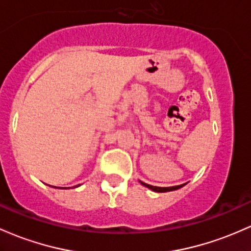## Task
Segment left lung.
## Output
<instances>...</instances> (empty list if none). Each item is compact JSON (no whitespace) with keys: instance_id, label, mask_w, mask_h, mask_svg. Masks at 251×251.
Returning a JSON list of instances; mask_svg holds the SVG:
<instances>
[{"instance_id":"1","label":"left lung","mask_w":251,"mask_h":251,"mask_svg":"<svg viewBox=\"0 0 251 251\" xmlns=\"http://www.w3.org/2000/svg\"><path fill=\"white\" fill-rule=\"evenodd\" d=\"M143 186L148 187V188L152 189V191L155 192H158V193H163V192H170V191H176V189L181 188V187H183L184 184H180V186H174V187H156V186H151V184H148V183H144L142 182Z\"/></svg>"}]
</instances>
